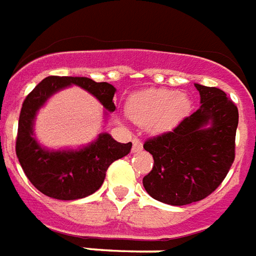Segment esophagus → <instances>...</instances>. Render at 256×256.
Masks as SVG:
<instances>
[{"label":"esophagus","instance_id":"esophagus-1","mask_svg":"<svg viewBox=\"0 0 256 256\" xmlns=\"http://www.w3.org/2000/svg\"><path fill=\"white\" fill-rule=\"evenodd\" d=\"M142 150V142L138 138H134L132 140V152H138Z\"/></svg>","mask_w":256,"mask_h":256}]
</instances>
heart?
<instances>
[{
	"label": "heart",
	"instance_id": "obj_1",
	"mask_svg": "<svg viewBox=\"0 0 256 256\" xmlns=\"http://www.w3.org/2000/svg\"><path fill=\"white\" fill-rule=\"evenodd\" d=\"M190 100L184 92L168 88H148L130 96L126 110L140 126H148L156 134H164L176 126L190 112Z\"/></svg>",
	"mask_w": 256,
	"mask_h": 256
}]
</instances>
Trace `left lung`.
Masks as SVG:
<instances>
[{
	"label": "left lung",
	"mask_w": 256,
	"mask_h": 256,
	"mask_svg": "<svg viewBox=\"0 0 256 256\" xmlns=\"http://www.w3.org/2000/svg\"><path fill=\"white\" fill-rule=\"evenodd\" d=\"M195 88L200 94L198 110L174 130L144 144L154 158L152 170L144 178V188L150 196L171 206L208 196L235 160L238 108L220 88L199 84Z\"/></svg>",
	"instance_id": "left-lung-1"
}]
</instances>
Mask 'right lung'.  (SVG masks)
Listing matches in <instances>:
<instances>
[{
  "label": "right lung",
  "mask_w": 256,
  "mask_h": 256,
  "mask_svg": "<svg viewBox=\"0 0 256 256\" xmlns=\"http://www.w3.org/2000/svg\"><path fill=\"white\" fill-rule=\"evenodd\" d=\"M77 85L96 96L108 112H114L116 88L108 82L86 77L50 76L42 80L24 100L18 120L16 152L21 168L32 184L42 194L61 200L85 198L96 192L104 180L106 171L114 160L132 150V142L120 144L110 134H100L92 144L80 150H46L34 138L36 114L58 90Z\"/></svg>",
  "instance_id": "obj_1"
}]
</instances>
